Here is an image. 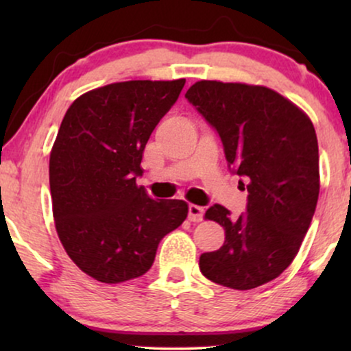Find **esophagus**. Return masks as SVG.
Segmentation results:
<instances>
[{"instance_id":"1","label":"esophagus","mask_w":351,"mask_h":351,"mask_svg":"<svg viewBox=\"0 0 351 351\" xmlns=\"http://www.w3.org/2000/svg\"><path fill=\"white\" fill-rule=\"evenodd\" d=\"M203 215H204V208H201V206H196V204L189 206V219L191 222H201V220H203Z\"/></svg>"}]
</instances>
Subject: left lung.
Wrapping results in <instances>:
<instances>
[{"label":"left lung","mask_w":351,"mask_h":351,"mask_svg":"<svg viewBox=\"0 0 351 351\" xmlns=\"http://www.w3.org/2000/svg\"><path fill=\"white\" fill-rule=\"evenodd\" d=\"M185 97L217 131L230 171L249 193L238 219L220 204L206 210L223 227L225 243L201 254L199 270L220 286L254 289L291 265L313 219L319 195L313 123L265 86L203 80Z\"/></svg>","instance_id":"1"}]
</instances>
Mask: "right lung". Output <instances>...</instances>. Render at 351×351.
Listing matches in <instances>:
<instances>
[{"label":"right lung","mask_w":351,"mask_h":351,"mask_svg":"<svg viewBox=\"0 0 351 351\" xmlns=\"http://www.w3.org/2000/svg\"><path fill=\"white\" fill-rule=\"evenodd\" d=\"M185 80L124 81L80 95L49 158L52 214L80 270L107 285L150 270L158 244L189 214L182 199H153L136 179L153 129Z\"/></svg>","instance_id":"right-lung-1"}]
</instances>
